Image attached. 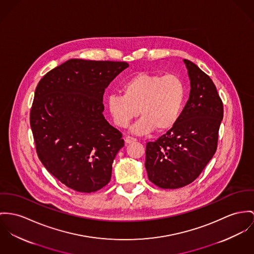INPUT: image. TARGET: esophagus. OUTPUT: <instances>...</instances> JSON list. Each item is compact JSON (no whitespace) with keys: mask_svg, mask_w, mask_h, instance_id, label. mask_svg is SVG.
<instances>
[{"mask_svg":"<svg viewBox=\"0 0 254 254\" xmlns=\"http://www.w3.org/2000/svg\"><path fill=\"white\" fill-rule=\"evenodd\" d=\"M135 141H136V138H134V137H125V142H126V144H129V143H132V142H135Z\"/></svg>","mask_w":254,"mask_h":254,"instance_id":"34e87169","label":"esophagus"}]
</instances>
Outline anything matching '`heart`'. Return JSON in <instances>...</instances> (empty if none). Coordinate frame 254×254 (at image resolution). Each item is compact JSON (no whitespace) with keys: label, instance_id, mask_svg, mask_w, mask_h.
<instances>
[{"label":"heart","instance_id":"1","mask_svg":"<svg viewBox=\"0 0 254 254\" xmlns=\"http://www.w3.org/2000/svg\"><path fill=\"white\" fill-rule=\"evenodd\" d=\"M122 95L107 98V110L118 127L126 128L139 114L142 118L132 131L144 134L156 128L165 131L178 122L185 102L187 88L174 74L159 75L139 72L121 86Z\"/></svg>","mask_w":254,"mask_h":254}]
</instances>
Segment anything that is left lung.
<instances>
[{
	"label": "left lung",
	"instance_id": "left-lung-1",
	"mask_svg": "<svg viewBox=\"0 0 254 254\" xmlns=\"http://www.w3.org/2000/svg\"><path fill=\"white\" fill-rule=\"evenodd\" d=\"M184 63L190 80V98L175 126L146 144L148 178L164 190L188 186L202 173L215 155L223 118L213 80L192 62Z\"/></svg>",
	"mask_w": 254,
	"mask_h": 254
}]
</instances>
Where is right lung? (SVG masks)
<instances>
[{
    "label": "right lung",
    "mask_w": 254,
    "mask_h": 254,
    "mask_svg": "<svg viewBox=\"0 0 254 254\" xmlns=\"http://www.w3.org/2000/svg\"><path fill=\"white\" fill-rule=\"evenodd\" d=\"M126 62L71 59L36 88L30 125L39 160L62 184L91 193L111 179L125 141L102 114L103 94Z\"/></svg>",
    "instance_id": "right-lung-1"
}]
</instances>
